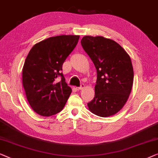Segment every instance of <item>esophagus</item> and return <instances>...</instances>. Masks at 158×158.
Masks as SVG:
<instances>
[{
  "mask_svg": "<svg viewBox=\"0 0 158 158\" xmlns=\"http://www.w3.org/2000/svg\"><path fill=\"white\" fill-rule=\"evenodd\" d=\"M84 86H84V84H82L81 85L79 86V87H77L76 89H77L78 90V91H79V90H81V89H83L84 88Z\"/></svg>",
  "mask_w": 158,
  "mask_h": 158,
  "instance_id": "esophagus-1",
  "label": "esophagus"
}]
</instances>
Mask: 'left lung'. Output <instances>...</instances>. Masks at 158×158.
I'll return each instance as SVG.
<instances>
[{"instance_id":"left-lung-1","label":"left lung","mask_w":158,"mask_h":158,"mask_svg":"<svg viewBox=\"0 0 158 158\" xmlns=\"http://www.w3.org/2000/svg\"><path fill=\"white\" fill-rule=\"evenodd\" d=\"M81 44L97 69L94 99L87 104L91 112L102 117L117 114L130 96L134 72L126 51L112 39L85 35Z\"/></svg>"}]
</instances>
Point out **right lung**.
Returning <instances> with one entry per match:
<instances>
[{
	"label": "right lung",
	"instance_id": "right-lung-1",
	"mask_svg": "<svg viewBox=\"0 0 158 158\" xmlns=\"http://www.w3.org/2000/svg\"><path fill=\"white\" fill-rule=\"evenodd\" d=\"M79 39L76 35L50 37L35 44L28 53L22 70V83L28 103L38 114L52 116L65 106L72 89L61 71ZM59 76L62 80L57 82Z\"/></svg>",
	"mask_w": 158,
	"mask_h": 158
}]
</instances>
